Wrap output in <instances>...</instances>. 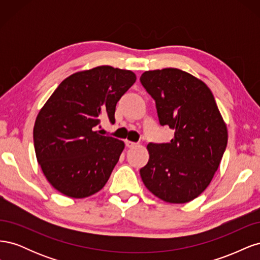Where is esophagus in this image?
<instances>
[{
    "mask_svg": "<svg viewBox=\"0 0 260 260\" xmlns=\"http://www.w3.org/2000/svg\"><path fill=\"white\" fill-rule=\"evenodd\" d=\"M124 143H125V146L129 147V148H132V147L137 146V143H135V142H131V141H128V140H125V141H124Z\"/></svg>",
    "mask_w": 260,
    "mask_h": 260,
    "instance_id": "34e87169",
    "label": "esophagus"
}]
</instances>
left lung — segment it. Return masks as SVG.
Masks as SVG:
<instances>
[{
  "instance_id": "1",
  "label": "left lung",
  "mask_w": 260,
  "mask_h": 260,
  "mask_svg": "<svg viewBox=\"0 0 260 260\" xmlns=\"http://www.w3.org/2000/svg\"><path fill=\"white\" fill-rule=\"evenodd\" d=\"M140 81L155 101L160 125L175 130L170 143H148L141 178L165 202H190L205 191L219 167L226 125L208 86L192 75L165 68L145 72Z\"/></svg>"
}]
</instances>
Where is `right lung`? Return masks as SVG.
Listing matches in <instances>:
<instances>
[{
    "label": "right lung",
    "instance_id": "1",
    "mask_svg": "<svg viewBox=\"0 0 260 260\" xmlns=\"http://www.w3.org/2000/svg\"><path fill=\"white\" fill-rule=\"evenodd\" d=\"M130 70L100 66L69 76L38 114L37 159L53 187L83 199L106 184L124 147L95 131L103 118L115 123L117 102L136 82Z\"/></svg>",
    "mask_w": 260,
    "mask_h": 260
}]
</instances>
